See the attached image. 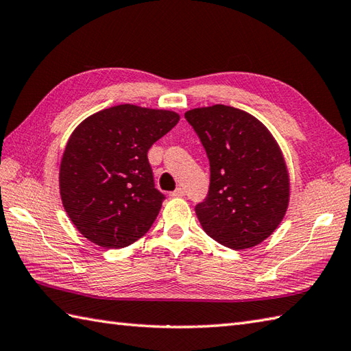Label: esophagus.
<instances>
[{"mask_svg": "<svg viewBox=\"0 0 351 351\" xmlns=\"http://www.w3.org/2000/svg\"><path fill=\"white\" fill-rule=\"evenodd\" d=\"M184 195H185V191H184V189H181V187H178L175 191L170 193L171 197H182Z\"/></svg>", "mask_w": 351, "mask_h": 351, "instance_id": "esophagus-1", "label": "esophagus"}]
</instances>
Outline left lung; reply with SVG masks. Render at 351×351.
I'll list each match as a JSON object with an SVG mask.
<instances>
[{
    "label": "left lung",
    "instance_id": "left-lung-1",
    "mask_svg": "<svg viewBox=\"0 0 351 351\" xmlns=\"http://www.w3.org/2000/svg\"><path fill=\"white\" fill-rule=\"evenodd\" d=\"M185 119L210 158V191L196 206L202 229L225 247H255L288 210L289 173L279 143L255 116L223 104L189 110Z\"/></svg>",
    "mask_w": 351,
    "mask_h": 351
}]
</instances>
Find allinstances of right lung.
Instances as JSON below:
<instances>
[{"mask_svg":"<svg viewBox=\"0 0 351 351\" xmlns=\"http://www.w3.org/2000/svg\"><path fill=\"white\" fill-rule=\"evenodd\" d=\"M178 122L175 111L121 104L73 130L58 185L64 211L88 241L121 249L152 226L164 195L154 187L147 151Z\"/></svg>","mask_w":351,"mask_h":351,"instance_id":"right-lung-1","label":"right lung"}]
</instances>
